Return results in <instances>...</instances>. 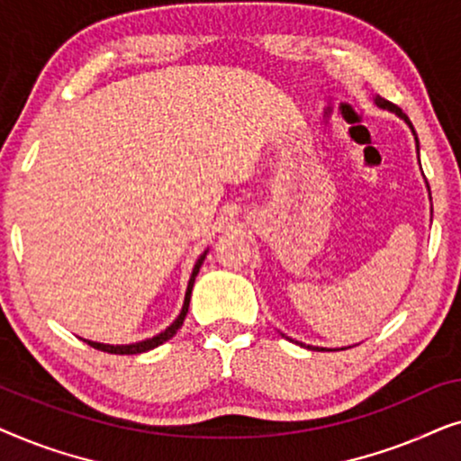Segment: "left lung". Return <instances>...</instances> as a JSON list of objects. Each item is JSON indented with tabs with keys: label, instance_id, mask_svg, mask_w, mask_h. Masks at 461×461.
Instances as JSON below:
<instances>
[{
	"label": "left lung",
	"instance_id": "1",
	"mask_svg": "<svg viewBox=\"0 0 461 461\" xmlns=\"http://www.w3.org/2000/svg\"><path fill=\"white\" fill-rule=\"evenodd\" d=\"M374 103H375L377 106H380V109H386V111H390V113H394L396 117H401L402 122H405V123L409 125V128H411L413 136H415V147H418V153H420V142H418V134H415L413 125H411V122H409V117L405 115V113H402V111H401L399 106H396V104L388 103V100H384L382 96H375V98H374ZM426 186H428V185H426ZM428 191H430V186H428ZM285 338H287V336H285ZM287 339H289V342H294L292 338H287ZM295 344H300V346H306V344H302V342H295ZM306 348H308V350H336V348H319V346H306ZM342 350H344V348H342Z\"/></svg>",
	"mask_w": 461,
	"mask_h": 461
}]
</instances>
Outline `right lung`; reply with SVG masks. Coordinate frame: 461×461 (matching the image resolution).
<instances>
[{"label":"right lung","mask_w":461,"mask_h":461,"mask_svg":"<svg viewBox=\"0 0 461 461\" xmlns=\"http://www.w3.org/2000/svg\"><path fill=\"white\" fill-rule=\"evenodd\" d=\"M205 249L203 254L199 256V260L194 262L193 267V273H191V279H188V285H186V294H185V304H182V311L178 317H176V321L169 327H166L161 333H157V336L153 338H147L142 339V342H136V344H100V342H92V339H84V342H87L92 346V348L96 350H103V352H111V355H140V352H147V350H153L157 348V346H161L163 342H167V339H172L176 336V331L180 330L182 323H185V317L188 312V304H191V292H193V283H194V276L199 275V268L201 264H203L205 256H207Z\"/></svg>","instance_id":"add662e5"}]
</instances>
